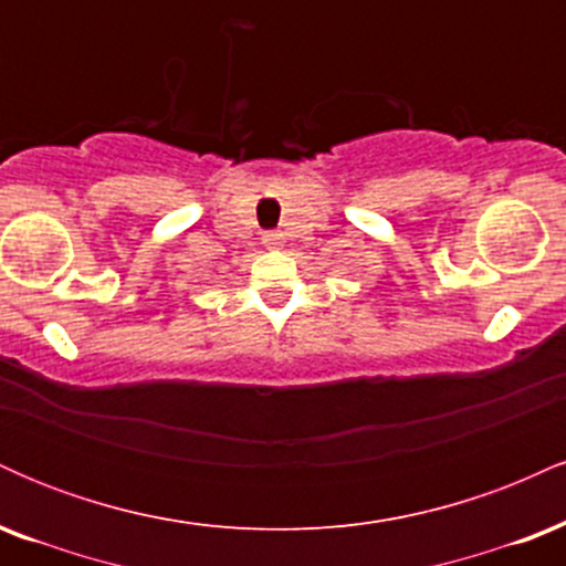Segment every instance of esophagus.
Masks as SVG:
<instances>
[{"mask_svg": "<svg viewBox=\"0 0 566 566\" xmlns=\"http://www.w3.org/2000/svg\"><path fill=\"white\" fill-rule=\"evenodd\" d=\"M263 242H265V244H279V233H274V231H271V233H265V237H263Z\"/></svg>", "mask_w": 566, "mask_h": 566, "instance_id": "34e87169", "label": "esophagus"}]
</instances>
